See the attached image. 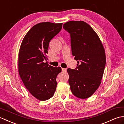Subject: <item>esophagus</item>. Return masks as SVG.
<instances>
[{"instance_id":"1","label":"esophagus","mask_w":124,"mask_h":124,"mask_svg":"<svg viewBox=\"0 0 124 124\" xmlns=\"http://www.w3.org/2000/svg\"><path fill=\"white\" fill-rule=\"evenodd\" d=\"M62 71L63 72H65L67 71V69H64V68H62Z\"/></svg>"}]
</instances>
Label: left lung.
<instances>
[{
    "label": "left lung",
    "mask_w": 124,
    "mask_h": 124,
    "mask_svg": "<svg viewBox=\"0 0 124 124\" xmlns=\"http://www.w3.org/2000/svg\"><path fill=\"white\" fill-rule=\"evenodd\" d=\"M63 28L70 33L72 54L78 63L75 69H67L71 91L78 98H88L98 88L103 75L106 63L103 46L85 22L71 21Z\"/></svg>",
    "instance_id": "obj_1"
}]
</instances>
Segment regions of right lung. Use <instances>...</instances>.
<instances>
[{"instance_id": "add662e5", "label": "right lung", "mask_w": 124, "mask_h": 124, "mask_svg": "<svg viewBox=\"0 0 124 124\" xmlns=\"http://www.w3.org/2000/svg\"><path fill=\"white\" fill-rule=\"evenodd\" d=\"M62 27V23H38L26 34L21 45L18 73L26 88L40 101L53 96L57 85L56 77L61 72V68L53 67L44 61H46L50 41Z\"/></svg>"}]
</instances>
